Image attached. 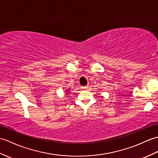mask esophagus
Here are the masks:
<instances>
[{
  "instance_id": "obj_1",
  "label": "esophagus",
  "mask_w": 158,
  "mask_h": 158,
  "mask_svg": "<svg viewBox=\"0 0 158 158\" xmlns=\"http://www.w3.org/2000/svg\"><path fill=\"white\" fill-rule=\"evenodd\" d=\"M88 88V86H81V89H87Z\"/></svg>"
}]
</instances>
